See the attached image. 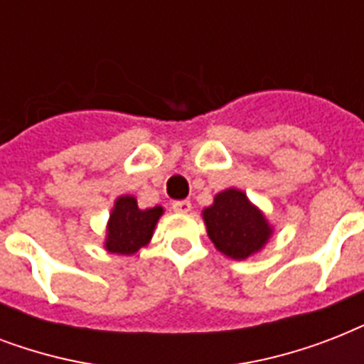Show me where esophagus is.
Masks as SVG:
<instances>
[{"label": "esophagus", "instance_id": "34e87169", "mask_svg": "<svg viewBox=\"0 0 364 364\" xmlns=\"http://www.w3.org/2000/svg\"><path fill=\"white\" fill-rule=\"evenodd\" d=\"M171 208H173L177 213H188V211L193 210V204H191L188 200H177V202H173Z\"/></svg>", "mask_w": 364, "mask_h": 364}]
</instances>
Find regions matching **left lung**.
Returning <instances> with one entry per match:
<instances>
[{"label": "left lung", "mask_w": 364, "mask_h": 364, "mask_svg": "<svg viewBox=\"0 0 364 364\" xmlns=\"http://www.w3.org/2000/svg\"><path fill=\"white\" fill-rule=\"evenodd\" d=\"M208 236L228 259L245 260L259 253L274 234L266 215L240 188H225L215 194L213 204L204 208Z\"/></svg>", "instance_id": "8db88e82"}]
</instances>
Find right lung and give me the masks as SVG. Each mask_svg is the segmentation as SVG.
I'll return each mask as SVG.
<instances>
[{
    "mask_svg": "<svg viewBox=\"0 0 364 364\" xmlns=\"http://www.w3.org/2000/svg\"><path fill=\"white\" fill-rule=\"evenodd\" d=\"M162 213H164L162 205L141 210L137 205L136 196L122 194L115 200L109 213V221L105 227L104 247L109 253L117 255L137 253L139 249L149 245Z\"/></svg>",
    "mask_w": 364,
    "mask_h": 364,
    "instance_id": "add662e5",
    "label": "right lung"
}]
</instances>
